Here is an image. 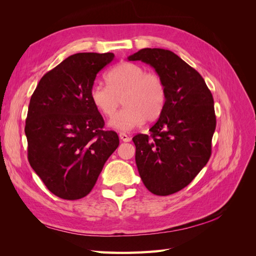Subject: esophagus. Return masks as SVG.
<instances>
[{
  "label": "esophagus",
  "mask_w": 256,
  "mask_h": 256,
  "mask_svg": "<svg viewBox=\"0 0 256 256\" xmlns=\"http://www.w3.org/2000/svg\"><path fill=\"white\" fill-rule=\"evenodd\" d=\"M120 138L122 141H124V142H130L131 136H128V134H124V132H120Z\"/></svg>",
  "instance_id": "34e87169"
}]
</instances>
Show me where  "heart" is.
<instances>
[{"label":"heart","mask_w":256,"mask_h":256,"mask_svg":"<svg viewBox=\"0 0 256 256\" xmlns=\"http://www.w3.org/2000/svg\"><path fill=\"white\" fill-rule=\"evenodd\" d=\"M108 85L92 84L90 102L102 115L110 118L120 104L125 106L109 120V126L130 131L147 122L157 120L166 104L164 82L156 72L134 63H122L106 76Z\"/></svg>","instance_id":"heart-1"}]
</instances>
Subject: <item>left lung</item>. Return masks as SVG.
Returning a JSON list of instances; mask_svg holds the SVG:
<instances>
[{
    "label": "left lung",
    "instance_id": "1",
    "mask_svg": "<svg viewBox=\"0 0 256 256\" xmlns=\"http://www.w3.org/2000/svg\"><path fill=\"white\" fill-rule=\"evenodd\" d=\"M150 65L164 82L166 98L150 136L136 134V164L145 187L156 196L184 189L212 154L214 98L194 68L170 50L145 48L128 58Z\"/></svg>",
    "mask_w": 256,
    "mask_h": 256
}]
</instances>
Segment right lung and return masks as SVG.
Returning a JSON list of instances; mask_svg holds the SVG:
<instances>
[{"label":"right lung","instance_id":"1","mask_svg":"<svg viewBox=\"0 0 256 256\" xmlns=\"http://www.w3.org/2000/svg\"><path fill=\"white\" fill-rule=\"evenodd\" d=\"M113 58L110 52L68 56L42 76L30 97L24 129L28 162L60 198L88 196L120 144L115 131L102 130V116L90 98L97 74Z\"/></svg>","mask_w":256,"mask_h":256}]
</instances>
